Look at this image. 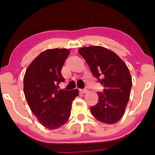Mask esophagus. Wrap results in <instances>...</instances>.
<instances>
[{"mask_svg": "<svg viewBox=\"0 0 155 155\" xmlns=\"http://www.w3.org/2000/svg\"><path fill=\"white\" fill-rule=\"evenodd\" d=\"M88 92V90L87 89H84V90H80V92L81 93H86V92Z\"/></svg>", "mask_w": 155, "mask_h": 155, "instance_id": "obj_1", "label": "esophagus"}]
</instances>
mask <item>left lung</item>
Segmentation results:
<instances>
[{"label":"left lung","instance_id":"obj_1","mask_svg":"<svg viewBox=\"0 0 155 155\" xmlns=\"http://www.w3.org/2000/svg\"><path fill=\"white\" fill-rule=\"evenodd\" d=\"M78 51L104 87L97 93V104L90 108L92 114L103 123H117L123 117L130 95L132 78L128 68L116 53L105 47L90 46Z\"/></svg>","mask_w":155,"mask_h":155}]
</instances>
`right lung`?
<instances>
[{"label": "right lung", "instance_id": "add662e5", "mask_svg": "<svg viewBox=\"0 0 155 155\" xmlns=\"http://www.w3.org/2000/svg\"><path fill=\"white\" fill-rule=\"evenodd\" d=\"M70 54L68 49L42 51L30 64L23 80L24 94L31 110L41 124L49 130L58 129L68 120L77 89L58 90L64 82L61 70Z\"/></svg>", "mask_w": 155, "mask_h": 155}]
</instances>
